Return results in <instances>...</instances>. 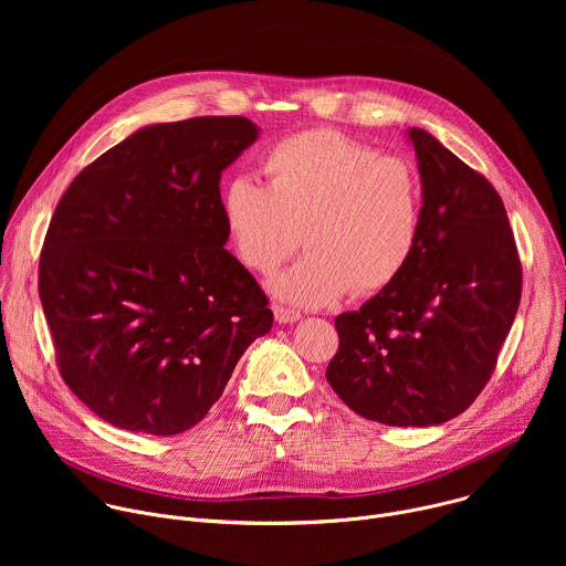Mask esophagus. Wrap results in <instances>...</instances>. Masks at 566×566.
Here are the masks:
<instances>
[{
	"label": "esophagus",
	"mask_w": 566,
	"mask_h": 566,
	"mask_svg": "<svg viewBox=\"0 0 566 566\" xmlns=\"http://www.w3.org/2000/svg\"><path fill=\"white\" fill-rule=\"evenodd\" d=\"M273 313H275V319L280 322V325H293V322H297L302 317L300 311L286 308V306H280V304L273 306Z\"/></svg>",
	"instance_id": "34e87169"
}]
</instances>
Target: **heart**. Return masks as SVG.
Returning <instances> with one entry per match:
<instances>
[{"instance_id":"heart-1","label":"heart","mask_w":566,"mask_h":566,"mask_svg":"<svg viewBox=\"0 0 566 566\" xmlns=\"http://www.w3.org/2000/svg\"><path fill=\"white\" fill-rule=\"evenodd\" d=\"M269 186L234 177L221 212L239 262L271 275L297 247L306 255L271 282L291 304L327 306L352 289L371 295L412 262L423 223V186L400 156L332 129L284 138L264 158Z\"/></svg>"}]
</instances>
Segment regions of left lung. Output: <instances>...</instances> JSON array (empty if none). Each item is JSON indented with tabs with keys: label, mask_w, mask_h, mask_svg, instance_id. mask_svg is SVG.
<instances>
[{
	"label": "left lung",
	"mask_w": 566,
	"mask_h": 566,
	"mask_svg": "<svg viewBox=\"0 0 566 566\" xmlns=\"http://www.w3.org/2000/svg\"><path fill=\"white\" fill-rule=\"evenodd\" d=\"M423 186L419 247L387 289L336 317L327 380L356 415L396 428L459 417L489 382L522 297L497 190L430 132H406Z\"/></svg>",
	"instance_id": "8db88e82"
}]
</instances>
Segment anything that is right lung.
Returning a JSON list of instances; mask_svg holds the SVG:
<instances>
[{"label": "right lung", "instance_id": "add662e5", "mask_svg": "<svg viewBox=\"0 0 566 566\" xmlns=\"http://www.w3.org/2000/svg\"><path fill=\"white\" fill-rule=\"evenodd\" d=\"M260 136L244 116L136 129L60 199L40 300L64 382L103 421L156 437L197 426L273 327L223 247L221 172Z\"/></svg>", "mask_w": 566, "mask_h": 566}]
</instances>
